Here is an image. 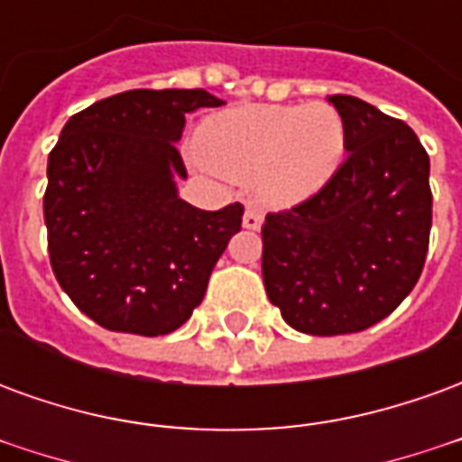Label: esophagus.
<instances>
[{
    "mask_svg": "<svg viewBox=\"0 0 462 462\" xmlns=\"http://www.w3.org/2000/svg\"><path fill=\"white\" fill-rule=\"evenodd\" d=\"M242 225L247 227V230H260L262 227V212L254 208V205H247V210H245V217H242Z\"/></svg>",
    "mask_w": 462,
    "mask_h": 462,
    "instance_id": "34e87169",
    "label": "esophagus"
}]
</instances>
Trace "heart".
<instances>
[{
  "label": "heart",
  "instance_id": "heart-1",
  "mask_svg": "<svg viewBox=\"0 0 462 462\" xmlns=\"http://www.w3.org/2000/svg\"><path fill=\"white\" fill-rule=\"evenodd\" d=\"M205 158L235 180H252L262 200L294 205L337 175L346 128L337 108L245 106L215 116L202 131Z\"/></svg>",
  "mask_w": 462,
  "mask_h": 462
}]
</instances>
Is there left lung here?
<instances>
[{"label": "left lung", "instance_id": "left-lung-1", "mask_svg": "<svg viewBox=\"0 0 462 462\" xmlns=\"http://www.w3.org/2000/svg\"><path fill=\"white\" fill-rule=\"evenodd\" d=\"M346 161L319 192L262 225V280L282 319L311 337L386 319L426 262L433 195L426 148L406 123L356 96H329Z\"/></svg>", "mask_w": 462, "mask_h": 462}]
</instances>
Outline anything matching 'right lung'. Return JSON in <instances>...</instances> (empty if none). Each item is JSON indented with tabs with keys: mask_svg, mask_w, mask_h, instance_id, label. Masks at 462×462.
Returning a JSON list of instances; mask_svg holds the SVG:
<instances>
[{
	"mask_svg": "<svg viewBox=\"0 0 462 462\" xmlns=\"http://www.w3.org/2000/svg\"><path fill=\"white\" fill-rule=\"evenodd\" d=\"M225 101L202 88H135L66 121L49 152L44 222L61 290L104 329L162 337L190 319L242 227L240 202L178 198L185 116Z\"/></svg>",
	"mask_w": 462,
	"mask_h": 462,
	"instance_id": "1",
	"label": "right lung"
}]
</instances>
